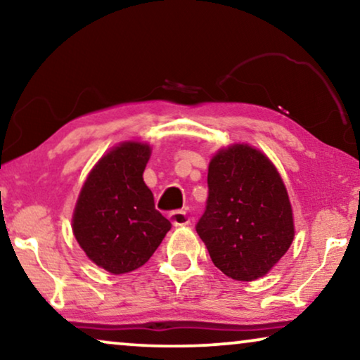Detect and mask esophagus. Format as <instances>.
<instances>
[{
	"label": "esophagus",
	"mask_w": 360,
	"mask_h": 360,
	"mask_svg": "<svg viewBox=\"0 0 360 360\" xmlns=\"http://www.w3.org/2000/svg\"><path fill=\"white\" fill-rule=\"evenodd\" d=\"M169 219L174 226H186L190 223V216L186 211H174V213H170Z\"/></svg>",
	"instance_id": "34e87169"
}]
</instances>
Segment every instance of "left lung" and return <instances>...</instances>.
<instances>
[{
	"label": "left lung",
	"instance_id": "obj_1",
	"mask_svg": "<svg viewBox=\"0 0 360 360\" xmlns=\"http://www.w3.org/2000/svg\"><path fill=\"white\" fill-rule=\"evenodd\" d=\"M208 205L196 233L213 264L229 278L267 275L295 238L287 186L262 150L236 142L211 157Z\"/></svg>",
	"mask_w": 360,
	"mask_h": 360
}]
</instances>
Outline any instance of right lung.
I'll return each instance as SVG.
<instances>
[{
    "label": "right lung",
    "mask_w": 360,
    "mask_h": 360,
    "mask_svg": "<svg viewBox=\"0 0 360 360\" xmlns=\"http://www.w3.org/2000/svg\"><path fill=\"white\" fill-rule=\"evenodd\" d=\"M152 147L122 141L93 165L78 193L72 231L86 257L112 275L139 269L170 231L144 181Z\"/></svg>",
    "instance_id": "obj_1"
}]
</instances>
